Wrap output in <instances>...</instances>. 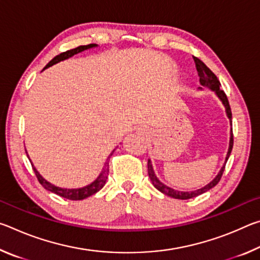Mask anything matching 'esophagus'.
<instances>
[{
	"instance_id": "esophagus-1",
	"label": "esophagus",
	"mask_w": 260,
	"mask_h": 260,
	"mask_svg": "<svg viewBox=\"0 0 260 260\" xmlns=\"http://www.w3.org/2000/svg\"><path fill=\"white\" fill-rule=\"evenodd\" d=\"M138 133H139V134H143V133H146V132H144L143 128H139V129H138Z\"/></svg>"
}]
</instances>
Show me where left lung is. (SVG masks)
Wrapping results in <instances>:
<instances>
[{
	"label": "left lung",
	"instance_id": "8db88e82",
	"mask_svg": "<svg viewBox=\"0 0 260 260\" xmlns=\"http://www.w3.org/2000/svg\"><path fill=\"white\" fill-rule=\"evenodd\" d=\"M193 60H195V64H196V69H197V72H199V77H200V82L202 86L204 87H208L210 88L211 90H213L217 96L219 98V100L221 101L223 107L226 108V113H227V117L228 119L231 121V125H232V111H231V107H230V102H228V99L225 94V91L222 89H220V81L218 80V78L215 77V74L211 71V70L206 67V65L202 61L201 59L197 58V57H193ZM200 89H202V87H200ZM233 143H234V139H233V128H232V133H231V139H230V148H228V152H227V156H226V160H225V164L221 167V170L219 171V173L217 177H215L212 181H211L209 184H206L205 187L201 188V189H197V190H193V191H179V190H175L173 188H170L167 187L166 184H164L162 182H160L158 178L156 177L155 172H153V169H152V165H151V161L150 159L148 160V174H149V178H150L151 182L155 188H157L158 190L161 191L162 193H165V195L170 196V197H173V199H177V200H189V199H192V197H196L199 195H202V193L206 192L208 190H210L211 188H213L214 186H217L218 182L220 181V179L222 177V173L223 171H225V165L228 160V158L231 156V152H232V149H233Z\"/></svg>",
	"mask_w": 260,
	"mask_h": 260
}]
</instances>
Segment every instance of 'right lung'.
I'll return each instance as SVG.
<instances>
[{"label":"right lung","instance_id":"right-lung-1","mask_svg":"<svg viewBox=\"0 0 260 260\" xmlns=\"http://www.w3.org/2000/svg\"><path fill=\"white\" fill-rule=\"evenodd\" d=\"M95 47H98V45H95V43H90V45L79 46L77 48H74V49L68 50V51H65V52H61V54L54 57V58H52L49 61V63L46 65V68L43 69V70L50 68V67H52V65L59 63V61H61V60L68 59V58H70V57H72L73 55H76V54H79V52H81L83 50L90 49V48H95ZM113 151L110 153V156L108 157L107 161L104 162L102 172L100 173L98 179H96L94 182H91L90 184H88V186H85V187H82V188H77V189L59 188V187L55 186V184L48 182L46 179H43L41 177V174L38 172L37 169H35V167L33 166V164H32V166H33V170H34V173H35V175H37V178L39 180V182L42 184L43 188H46L47 190H49L51 192L57 193V195L60 196V197H64V199H68V200H71V201H80V200H85V199H87V197H89L91 195H94V193H96V192H98L99 190H101V189L104 187L105 182H107L108 175H109V160H110V157L112 156ZM27 157H28V155H27Z\"/></svg>","mask_w":260,"mask_h":260}]
</instances>
